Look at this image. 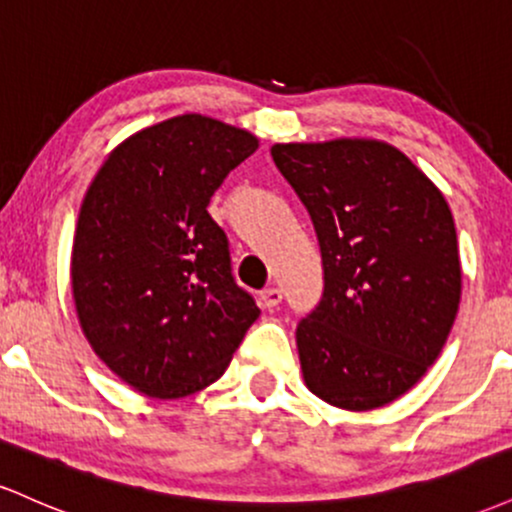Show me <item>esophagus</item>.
I'll list each match as a JSON object with an SVG mask.
<instances>
[{"label":"esophagus","mask_w":512,"mask_h":512,"mask_svg":"<svg viewBox=\"0 0 512 512\" xmlns=\"http://www.w3.org/2000/svg\"><path fill=\"white\" fill-rule=\"evenodd\" d=\"M281 303V291L279 289H267V291H262V305L267 310H272V308H276V305Z\"/></svg>","instance_id":"obj_1"}]
</instances>
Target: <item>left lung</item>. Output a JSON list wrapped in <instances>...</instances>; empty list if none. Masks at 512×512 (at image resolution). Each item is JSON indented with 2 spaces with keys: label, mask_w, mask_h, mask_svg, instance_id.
<instances>
[{
  "label": "left lung",
  "mask_w": 512,
  "mask_h": 512,
  "mask_svg": "<svg viewBox=\"0 0 512 512\" xmlns=\"http://www.w3.org/2000/svg\"><path fill=\"white\" fill-rule=\"evenodd\" d=\"M313 219L322 301L296 330L308 390L368 411L411 390L443 351L462 293L452 211L402 151L378 139L274 144Z\"/></svg>",
  "instance_id": "1"
}]
</instances>
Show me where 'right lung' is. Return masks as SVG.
<instances>
[{"mask_svg":"<svg viewBox=\"0 0 512 512\" xmlns=\"http://www.w3.org/2000/svg\"><path fill=\"white\" fill-rule=\"evenodd\" d=\"M257 146L248 129L178 115L117 144L88 185L72 248L76 315L96 356L146 397L216 383L260 317L207 211Z\"/></svg>","mask_w":512,"mask_h":512,"instance_id":"add662e5","label":"right lung"}]
</instances>
